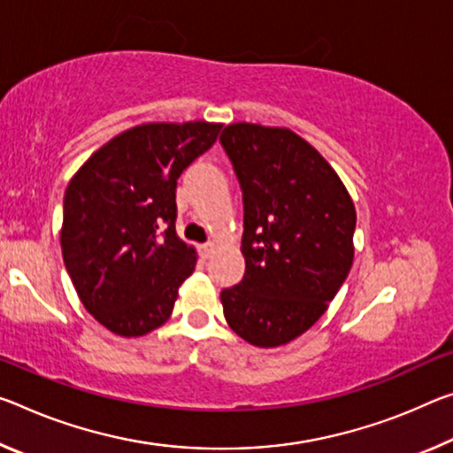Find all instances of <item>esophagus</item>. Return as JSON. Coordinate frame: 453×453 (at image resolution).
I'll use <instances>...</instances> for the list:
<instances>
[{"instance_id": "esophagus-1", "label": "esophagus", "mask_w": 453, "mask_h": 453, "mask_svg": "<svg viewBox=\"0 0 453 453\" xmlns=\"http://www.w3.org/2000/svg\"><path fill=\"white\" fill-rule=\"evenodd\" d=\"M211 252H213V243L211 242L201 243V246H199V254H201V257H205V260L211 256Z\"/></svg>"}]
</instances>
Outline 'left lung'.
<instances>
[{
    "label": "left lung",
    "mask_w": 453,
    "mask_h": 453,
    "mask_svg": "<svg viewBox=\"0 0 453 453\" xmlns=\"http://www.w3.org/2000/svg\"><path fill=\"white\" fill-rule=\"evenodd\" d=\"M221 147L243 201L242 282L221 290L224 317L256 347L306 333L349 276L357 213L339 175L288 128L235 123Z\"/></svg>",
    "instance_id": "obj_1"
}]
</instances>
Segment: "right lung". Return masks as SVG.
<instances>
[{"label":"right lung","mask_w":453,"mask_h":453,"mask_svg":"<svg viewBox=\"0 0 453 453\" xmlns=\"http://www.w3.org/2000/svg\"><path fill=\"white\" fill-rule=\"evenodd\" d=\"M221 125L149 123L100 147L64 193V265L82 304L120 336H142L173 312L196 250L177 238V179Z\"/></svg>","instance_id":"right-lung-1"}]
</instances>
